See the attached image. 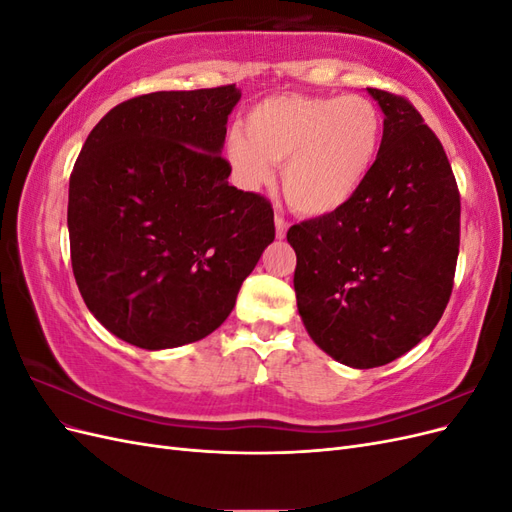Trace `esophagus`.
Listing matches in <instances>:
<instances>
[{
  "mask_svg": "<svg viewBox=\"0 0 512 512\" xmlns=\"http://www.w3.org/2000/svg\"><path fill=\"white\" fill-rule=\"evenodd\" d=\"M288 230V222L282 218V215H275V235L277 239H284Z\"/></svg>",
  "mask_w": 512,
  "mask_h": 512,
  "instance_id": "obj_1",
  "label": "esophagus"
}]
</instances>
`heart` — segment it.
Wrapping results in <instances>:
<instances>
[{
    "mask_svg": "<svg viewBox=\"0 0 512 512\" xmlns=\"http://www.w3.org/2000/svg\"><path fill=\"white\" fill-rule=\"evenodd\" d=\"M382 115L363 96H271L247 111L243 132L226 136V158L247 190L271 181L282 165L290 207L327 215L344 207L376 166Z\"/></svg>",
    "mask_w": 512,
    "mask_h": 512,
    "instance_id": "obj_1",
    "label": "heart"
}]
</instances>
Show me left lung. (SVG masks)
<instances>
[{"instance_id":"8db88e82","label":"left lung","mask_w":512,"mask_h":512,"mask_svg":"<svg viewBox=\"0 0 512 512\" xmlns=\"http://www.w3.org/2000/svg\"><path fill=\"white\" fill-rule=\"evenodd\" d=\"M384 113L374 170L333 213L294 224V292L309 337L356 369L427 337L453 292L459 190L442 143L401 96L367 87Z\"/></svg>"}]
</instances>
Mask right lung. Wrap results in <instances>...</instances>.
Returning a JSON list of instances; mask_svg holds the SVG:
<instances>
[{"mask_svg":"<svg viewBox=\"0 0 512 512\" xmlns=\"http://www.w3.org/2000/svg\"><path fill=\"white\" fill-rule=\"evenodd\" d=\"M235 85L156 91L111 108L70 175L76 286L123 342L177 348L213 333L275 239L271 203L228 185Z\"/></svg>","mask_w":512,"mask_h":512,"instance_id":"add662e5","label":"right lung"}]
</instances>
